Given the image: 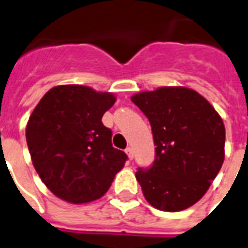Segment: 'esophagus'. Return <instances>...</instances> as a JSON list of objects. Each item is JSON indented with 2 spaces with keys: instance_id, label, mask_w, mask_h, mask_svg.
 Listing matches in <instances>:
<instances>
[{
  "instance_id": "obj_1",
  "label": "esophagus",
  "mask_w": 248,
  "mask_h": 248,
  "mask_svg": "<svg viewBox=\"0 0 248 248\" xmlns=\"http://www.w3.org/2000/svg\"><path fill=\"white\" fill-rule=\"evenodd\" d=\"M126 155H127L128 159L131 161V159L134 158V149H132V148H127V149H126Z\"/></svg>"
}]
</instances>
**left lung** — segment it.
Listing matches in <instances>:
<instances>
[{"mask_svg": "<svg viewBox=\"0 0 248 248\" xmlns=\"http://www.w3.org/2000/svg\"><path fill=\"white\" fill-rule=\"evenodd\" d=\"M151 122L155 159L139 167L145 200L161 211L190 207L204 196L224 162L225 127L214 107L186 87H159L131 97Z\"/></svg>", "mask_w": 248, "mask_h": 248, "instance_id": "8db88e82", "label": "left lung"}]
</instances>
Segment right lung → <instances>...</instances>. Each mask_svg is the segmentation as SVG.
<instances>
[{
	"label": "right lung",
	"instance_id": "add662e5",
	"mask_svg": "<svg viewBox=\"0 0 248 248\" xmlns=\"http://www.w3.org/2000/svg\"><path fill=\"white\" fill-rule=\"evenodd\" d=\"M114 103L110 93L62 85L48 90L29 117L25 138L33 166L60 200L87 203L100 198L127 161L101 122Z\"/></svg>",
	"mask_w": 248,
	"mask_h": 248
}]
</instances>
